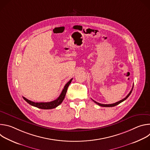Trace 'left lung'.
Returning <instances> with one entry per match:
<instances>
[{
  "mask_svg": "<svg viewBox=\"0 0 150 150\" xmlns=\"http://www.w3.org/2000/svg\"><path fill=\"white\" fill-rule=\"evenodd\" d=\"M133 87H134V86L132 87V90H131V91L129 92V93L127 95V96L125 98H123V99H122V100H120L119 101H117V102H116V103H113V104H101V103H97V102H96V101H94V100H93V99H92V100L94 102V103H96V104H97L98 105H100V106H102V107H114V106H116V105H118L119 104H120V103H122V102H123V101H125L128 97H129V96H130V94H131V93H132V90H133Z\"/></svg>",
  "mask_w": 150,
  "mask_h": 150,
  "instance_id": "8db88e82",
  "label": "left lung"
}]
</instances>
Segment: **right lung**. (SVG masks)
<instances>
[{
  "mask_svg": "<svg viewBox=\"0 0 150 150\" xmlns=\"http://www.w3.org/2000/svg\"><path fill=\"white\" fill-rule=\"evenodd\" d=\"M72 78L71 79H70L69 81H68L67 83V84L65 85V87H64V88L63 89L61 94H60L59 97L56 100H55L54 101H50V102H46V103H42V102H41V103H35V102H34V101H32L31 100H28L27 98H25L24 97H23L28 104H30V105H31L33 106L36 107V108H37L41 109H54V108H56V107H57L59 105H60L62 103L64 98H65L68 88L69 87V84L72 82Z\"/></svg>",
  "mask_w": 150,
  "mask_h": 150,
  "instance_id": "add662e5",
  "label": "right lung"
}]
</instances>
